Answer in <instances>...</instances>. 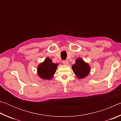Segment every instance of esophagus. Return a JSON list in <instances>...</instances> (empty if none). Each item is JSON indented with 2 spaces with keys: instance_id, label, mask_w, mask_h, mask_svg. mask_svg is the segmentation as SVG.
I'll return each instance as SVG.
<instances>
[{
  "instance_id": "1",
  "label": "esophagus",
  "mask_w": 121,
  "mask_h": 121,
  "mask_svg": "<svg viewBox=\"0 0 121 121\" xmlns=\"http://www.w3.org/2000/svg\"><path fill=\"white\" fill-rule=\"evenodd\" d=\"M62 63L64 65H67L68 64V61L67 60H63V61H62Z\"/></svg>"
}]
</instances>
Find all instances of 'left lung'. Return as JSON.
<instances>
[{
	"label": "left lung",
	"instance_id": "8db88e82",
	"mask_svg": "<svg viewBox=\"0 0 121 121\" xmlns=\"http://www.w3.org/2000/svg\"><path fill=\"white\" fill-rule=\"evenodd\" d=\"M73 70L79 78H83L89 74L90 71V66L82 59H77L76 63L73 65Z\"/></svg>",
	"mask_w": 121,
	"mask_h": 121
}]
</instances>
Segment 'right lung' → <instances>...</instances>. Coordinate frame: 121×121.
<instances>
[{
	"label": "right lung",
	"mask_w": 121,
	"mask_h": 121,
	"mask_svg": "<svg viewBox=\"0 0 121 121\" xmlns=\"http://www.w3.org/2000/svg\"><path fill=\"white\" fill-rule=\"evenodd\" d=\"M58 65L53 63L50 58H47L44 62L38 65V75L43 79H50L55 73Z\"/></svg>",
	"instance_id": "add662e5"
}]
</instances>
